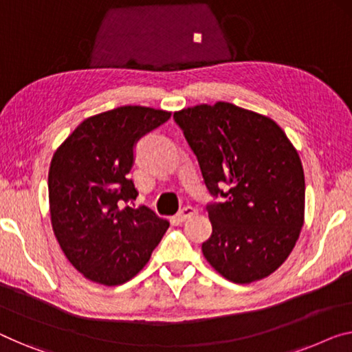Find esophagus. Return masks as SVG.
Masks as SVG:
<instances>
[{
    "mask_svg": "<svg viewBox=\"0 0 352 352\" xmlns=\"http://www.w3.org/2000/svg\"><path fill=\"white\" fill-rule=\"evenodd\" d=\"M194 214H196V208H192V207H185V208H182L180 212L177 213V221L178 223H183V221H186L188 218H191V217H194Z\"/></svg>",
    "mask_w": 352,
    "mask_h": 352,
    "instance_id": "34e87169",
    "label": "esophagus"
}]
</instances>
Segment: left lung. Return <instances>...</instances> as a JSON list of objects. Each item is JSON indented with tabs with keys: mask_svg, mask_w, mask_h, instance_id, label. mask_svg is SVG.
Masks as SVG:
<instances>
[{
	"mask_svg": "<svg viewBox=\"0 0 352 352\" xmlns=\"http://www.w3.org/2000/svg\"><path fill=\"white\" fill-rule=\"evenodd\" d=\"M213 197L208 264L239 285L262 280L287 259L305 217L302 161L274 120L229 102L174 113ZM225 191L223 192L222 190Z\"/></svg>",
	"mask_w": 352,
	"mask_h": 352,
	"instance_id": "obj_1",
	"label": "left lung"
}]
</instances>
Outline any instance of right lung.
I'll use <instances>...</instances> for the list:
<instances>
[{
	"instance_id": "add662e5",
	"label": "right lung",
	"mask_w": 352,
	"mask_h": 352,
	"mask_svg": "<svg viewBox=\"0 0 352 352\" xmlns=\"http://www.w3.org/2000/svg\"><path fill=\"white\" fill-rule=\"evenodd\" d=\"M170 112L123 106L93 115L54 153L49 170L50 219L63 253L99 285H123L148 262L169 228L138 197L129 178L138 140Z\"/></svg>"
}]
</instances>
